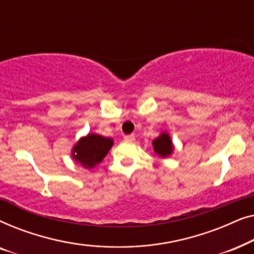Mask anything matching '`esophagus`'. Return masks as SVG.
Instances as JSON below:
<instances>
[{
  "label": "esophagus",
  "instance_id": "1",
  "mask_svg": "<svg viewBox=\"0 0 254 254\" xmlns=\"http://www.w3.org/2000/svg\"><path fill=\"white\" fill-rule=\"evenodd\" d=\"M125 141H127V142H134V141H135V135H133V134L126 135V136H125Z\"/></svg>",
  "mask_w": 254,
  "mask_h": 254
}]
</instances>
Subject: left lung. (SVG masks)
I'll return each instance as SVG.
<instances>
[{
  "label": "left lung",
  "mask_w": 254,
  "mask_h": 254,
  "mask_svg": "<svg viewBox=\"0 0 254 254\" xmlns=\"http://www.w3.org/2000/svg\"><path fill=\"white\" fill-rule=\"evenodd\" d=\"M152 145H154L155 152H157L162 157H168L173 150L172 141L166 133H163L157 138H155Z\"/></svg>",
  "instance_id": "1"
}]
</instances>
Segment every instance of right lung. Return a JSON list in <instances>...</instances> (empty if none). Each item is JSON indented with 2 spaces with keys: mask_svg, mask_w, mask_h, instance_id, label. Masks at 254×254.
Segmentation results:
<instances>
[{
  "mask_svg": "<svg viewBox=\"0 0 254 254\" xmlns=\"http://www.w3.org/2000/svg\"><path fill=\"white\" fill-rule=\"evenodd\" d=\"M112 145L113 141L109 137L89 134L81 138L72 149V157L84 168L91 169L103 161Z\"/></svg>",
  "mask_w": 254,
  "mask_h": 254,
  "instance_id": "right-lung-1",
  "label": "right lung"
}]
</instances>
